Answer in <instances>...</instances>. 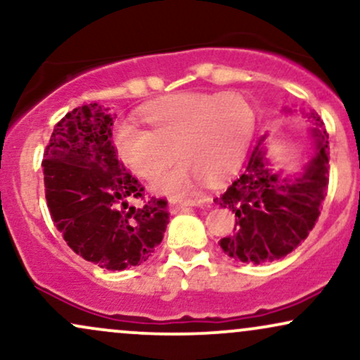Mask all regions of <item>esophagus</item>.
<instances>
[{"label":"esophagus","mask_w":360,"mask_h":360,"mask_svg":"<svg viewBox=\"0 0 360 360\" xmlns=\"http://www.w3.org/2000/svg\"><path fill=\"white\" fill-rule=\"evenodd\" d=\"M196 205H198V201H194V200L179 201V203H172V205H171V212H172V213H177V212H181V210L188 208V206H196Z\"/></svg>","instance_id":"1"}]
</instances>
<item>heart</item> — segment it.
<instances>
[{
	"label": "heart",
	"mask_w": 360,
	"mask_h": 360,
	"mask_svg": "<svg viewBox=\"0 0 360 360\" xmlns=\"http://www.w3.org/2000/svg\"><path fill=\"white\" fill-rule=\"evenodd\" d=\"M148 130L118 125L115 148L142 179H154L174 159L179 166L154 184L159 193L181 196L200 179L218 183L240 166L254 131V110L238 94L184 93L162 98L142 111Z\"/></svg>",
	"instance_id": "b5f03b06"
}]
</instances>
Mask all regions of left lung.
Masks as SVG:
<instances>
[{
  "mask_svg": "<svg viewBox=\"0 0 360 360\" xmlns=\"http://www.w3.org/2000/svg\"><path fill=\"white\" fill-rule=\"evenodd\" d=\"M313 137L315 157L296 177L274 172L262 148L255 147L242 174L214 203L235 213L233 233L220 240L223 252L235 260L262 264L292 252L311 232L328 189V134L316 111Z\"/></svg>",
  "mask_w": 360,
  "mask_h": 360,
  "instance_id": "obj_1",
  "label": "left lung"
}]
</instances>
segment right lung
I'll return each instance as SVG.
<instances>
[{
	"label": "right lung",
	"mask_w": 360,
	"mask_h": 360,
	"mask_svg": "<svg viewBox=\"0 0 360 360\" xmlns=\"http://www.w3.org/2000/svg\"><path fill=\"white\" fill-rule=\"evenodd\" d=\"M108 108L89 103L53 127L44 152L45 200L68 245L103 269L140 266L162 242L167 200L146 194L118 159Z\"/></svg>",
	"instance_id": "right-lung-1"
}]
</instances>
